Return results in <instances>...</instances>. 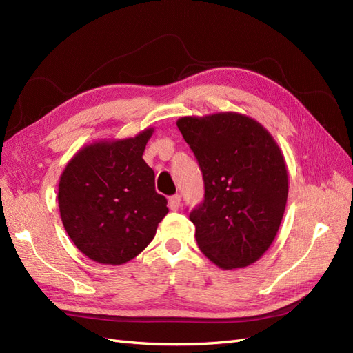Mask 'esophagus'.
Wrapping results in <instances>:
<instances>
[{
  "label": "esophagus",
  "instance_id": "obj_1",
  "mask_svg": "<svg viewBox=\"0 0 353 353\" xmlns=\"http://www.w3.org/2000/svg\"><path fill=\"white\" fill-rule=\"evenodd\" d=\"M181 206V196L175 194L169 197V209L170 210H178Z\"/></svg>",
  "mask_w": 353,
  "mask_h": 353
}]
</instances>
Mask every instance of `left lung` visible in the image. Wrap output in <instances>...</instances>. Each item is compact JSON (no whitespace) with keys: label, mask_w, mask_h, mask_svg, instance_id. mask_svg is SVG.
<instances>
[{"label":"left lung","mask_w":353,"mask_h":353,"mask_svg":"<svg viewBox=\"0 0 353 353\" xmlns=\"http://www.w3.org/2000/svg\"><path fill=\"white\" fill-rule=\"evenodd\" d=\"M176 126L205 181V200L190 213L199 249L222 270L254 263L285 210L288 175L279 144L258 121L236 112L184 116Z\"/></svg>","instance_id":"left-lung-1"}]
</instances>
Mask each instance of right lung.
I'll return each instance as SVG.
<instances>
[{"label": "right lung", "instance_id": "obj_1", "mask_svg": "<svg viewBox=\"0 0 353 353\" xmlns=\"http://www.w3.org/2000/svg\"><path fill=\"white\" fill-rule=\"evenodd\" d=\"M154 128L123 140L82 147L63 170L59 209L63 227L90 259L122 265L140 254L169 209L156 193L143 153Z\"/></svg>", "mask_w": 353, "mask_h": 353}]
</instances>
